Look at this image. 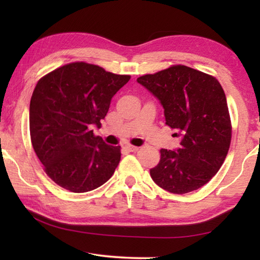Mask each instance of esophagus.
I'll list each match as a JSON object with an SVG mask.
<instances>
[{
	"label": "esophagus",
	"mask_w": 260,
	"mask_h": 260,
	"mask_svg": "<svg viewBox=\"0 0 260 260\" xmlns=\"http://www.w3.org/2000/svg\"><path fill=\"white\" fill-rule=\"evenodd\" d=\"M125 149H126V150L131 151V152H133V151H138V150H139V147H135V146H131V144H127V146H125Z\"/></svg>",
	"instance_id": "1"
}]
</instances>
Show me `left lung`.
<instances>
[{
    "mask_svg": "<svg viewBox=\"0 0 260 260\" xmlns=\"http://www.w3.org/2000/svg\"><path fill=\"white\" fill-rule=\"evenodd\" d=\"M138 82L159 101L166 125L180 139L175 150H160L150 175L160 188L187 193L208 183L221 167L231 146L232 126L226 95L217 79L174 65Z\"/></svg>",
    "mask_w": 260,
    "mask_h": 260,
    "instance_id": "obj_1",
    "label": "left lung"
}]
</instances>
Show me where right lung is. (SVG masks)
<instances>
[{"instance_id": "1", "label": "right lung", "mask_w": 260, "mask_h": 260, "mask_svg": "<svg viewBox=\"0 0 260 260\" xmlns=\"http://www.w3.org/2000/svg\"><path fill=\"white\" fill-rule=\"evenodd\" d=\"M129 76L77 61L40 79L29 104L35 153L52 181L72 192L99 188L120 161V146L94 135L111 100Z\"/></svg>"}]
</instances>
